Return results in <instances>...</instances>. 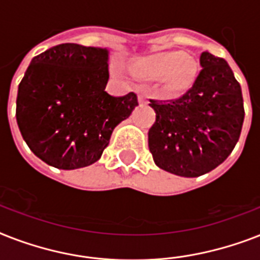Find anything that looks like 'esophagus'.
Masks as SVG:
<instances>
[{"mask_svg":"<svg viewBox=\"0 0 260 260\" xmlns=\"http://www.w3.org/2000/svg\"><path fill=\"white\" fill-rule=\"evenodd\" d=\"M138 98H139V102H140V104H147V102H148V98H147V95L144 93H139V95H138Z\"/></svg>","mask_w":260,"mask_h":260,"instance_id":"esophagus-1","label":"esophagus"}]
</instances>
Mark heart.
<instances>
[{"instance_id":"obj_1","label":"heart","mask_w":260,"mask_h":260,"mask_svg":"<svg viewBox=\"0 0 260 260\" xmlns=\"http://www.w3.org/2000/svg\"><path fill=\"white\" fill-rule=\"evenodd\" d=\"M135 71L144 77L160 78L167 91H177L185 86L191 75V66L181 52H159L135 63Z\"/></svg>"}]
</instances>
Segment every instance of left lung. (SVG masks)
I'll return each mask as SVG.
<instances>
[{
  "mask_svg": "<svg viewBox=\"0 0 260 260\" xmlns=\"http://www.w3.org/2000/svg\"><path fill=\"white\" fill-rule=\"evenodd\" d=\"M200 67L181 97L150 100L156 120L148 131V148L156 166L179 177H200L221 165L244 120L242 89L228 63L205 51Z\"/></svg>",
  "mask_w": 260,
  "mask_h": 260,
  "instance_id": "8db88e82",
  "label": "left lung"
}]
</instances>
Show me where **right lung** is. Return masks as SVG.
<instances>
[{"label":"right lung","instance_id":"right-lung-1","mask_svg":"<svg viewBox=\"0 0 260 260\" xmlns=\"http://www.w3.org/2000/svg\"><path fill=\"white\" fill-rule=\"evenodd\" d=\"M109 51L74 43L35 56L18 85L16 118L43 162L74 170L97 162L112 132L139 105L138 95L105 91Z\"/></svg>","mask_w":260,"mask_h":260}]
</instances>
